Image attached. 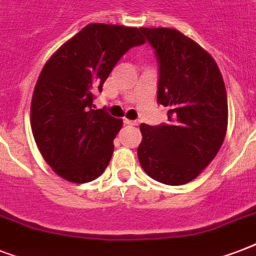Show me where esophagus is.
<instances>
[{
	"label": "esophagus",
	"instance_id": "esophagus-1",
	"mask_svg": "<svg viewBox=\"0 0 256 256\" xmlns=\"http://www.w3.org/2000/svg\"><path fill=\"white\" fill-rule=\"evenodd\" d=\"M124 124H128V126H138V122H136V120H128V118H124Z\"/></svg>",
	"mask_w": 256,
	"mask_h": 256
}]
</instances>
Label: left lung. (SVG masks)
Segmentation results:
<instances>
[{
    "mask_svg": "<svg viewBox=\"0 0 256 256\" xmlns=\"http://www.w3.org/2000/svg\"><path fill=\"white\" fill-rule=\"evenodd\" d=\"M160 66L158 104L168 124L140 126L138 160L158 182L179 186L218 154L227 132V92L216 62L191 38L168 28H140Z\"/></svg>",
    "mask_w": 256,
    "mask_h": 256,
    "instance_id": "8db88e82",
    "label": "left lung"
}]
</instances>
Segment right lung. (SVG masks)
Masks as SVG:
<instances>
[{
  "label": "right lung",
  "mask_w": 256,
  "mask_h": 256,
  "mask_svg": "<svg viewBox=\"0 0 256 256\" xmlns=\"http://www.w3.org/2000/svg\"><path fill=\"white\" fill-rule=\"evenodd\" d=\"M144 44L136 28L90 24L49 58L34 88L30 124L44 160L73 183L92 182L108 168L122 120L94 110L112 68Z\"/></svg>",
  "instance_id": "right-lung-1"
}]
</instances>
